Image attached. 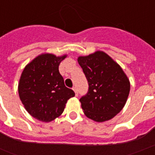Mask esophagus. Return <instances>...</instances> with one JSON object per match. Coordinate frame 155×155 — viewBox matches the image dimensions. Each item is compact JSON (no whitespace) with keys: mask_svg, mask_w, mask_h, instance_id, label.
Here are the masks:
<instances>
[{"mask_svg":"<svg viewBox=\"0 0 155 155\" xmlns=\"http://www.w3.org/2000/svg\"><path fill=\"white\" fill-rule=\"evenodd\" d=\"M73 91H74V93H75V95L77 96V95H78V90H77V88L74 86V87L73 88Z\"/></svg>","mask_w":155,"mask_h":155,"instance_id":"obj_1","label":"esophagus"}]
</instances>
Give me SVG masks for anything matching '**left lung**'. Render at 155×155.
<instances>
[{"label":"left lung","mask_w":155,"mask_h":155,"mask_svg":"<svg viewBox=\"0 0 155 155\" xmlns=\"http://www.w3.org/2000/svg\"><path fill=\"white\" fill-rule=\"evenodd\" d=\"M89 83V91L80 99L84 114L96 122L111 120L126 103L130 80L122 68L105 52L97 51L78 57Z\"/></svg>","instance_id":"left-lung-1"}]
</instances>
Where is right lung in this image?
<instances>
[{
  "label": "right lung",
  "instance_id": "right-lung-1",
  "mask_svg": "<svg viewBox=\"0 0 155 155\" xmlns=\"http://www.w3.org/2000/svg\"><path fill=\"white\" fill-rule=\"evenodd\" d=\"M67 54H41L25 65L18 84L24 107L32 117L50 122L61 115L74 92L64 84L59 65Z\"/></svg>",
  "mask_w": 155,
  "mask_h": 155
}]
</instances>
